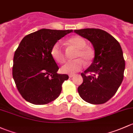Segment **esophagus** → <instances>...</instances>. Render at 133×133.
I'll list each match as a JSON object with an SVG mask.
<instances>
[{"label": "esophagus", "instance_id": "34e87169", "mask_svg": "<svg viewBox=\"0 0 133 133\" xmlns=\"http://www.w3.org/2000/svg\"><path fill=\"white\" fill-rule=\"evenodd\" d=\"M74 76H75V74H70L69 75V77H70V78L73 77H74Z\"/></svg>", "mask_w": 133, "mask_h": 133}]
</instances>
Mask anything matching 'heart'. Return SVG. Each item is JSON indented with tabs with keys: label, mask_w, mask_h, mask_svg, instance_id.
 <instances>
[{
	"label": "heart",
	"mask_w": 133,
	"mask_h": 133,
	"mask_svg": "<svg viewBox=\"0 0 133 133\" xmlns=\"http://www.w3.org/2000/svg\"><path fill=\"white\" fill-rule=\"evenodd\" d=\"M67 42L77 49L76 56L77 59L68 61L61 67V72L67 74H74L80 71L84 66V61L90 63L94 58V52L88 46L84 38L79 36H74L67 39ZM51 55L57 63H62L65 61V55L61 44L56 43L51 49Z\"/></svg>",
	"instance_id": "1"
}]
</instances>
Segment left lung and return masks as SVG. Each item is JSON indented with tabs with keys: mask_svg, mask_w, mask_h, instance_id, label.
Returning <instances> with one entry per match:
<instances>
[{
	"mask_svg": "<svg viewBox=\"0 0 133 133\" xmlns=\"http://www.w3.org/2000/svg\"><path fill=\"white\" fill-rule=\"evenodd\" d=\"M88 39L95 50L91 65L81 73L83 82L77 90L80 97L92 104H101L115 94L124 78L125 61L118 42L99 29L74 30Z\"/></svg>",
	"mask_w": 133,
	"mask_h": 133,
	"instance_id": "8db88e82",
	"label": "left lung"
}]
</instances>
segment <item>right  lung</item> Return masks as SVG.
<instances>
[{"instance_id": "1", "label": "right lung", "mask_w": 133, "mask_h": 133, "mask_svg": "<svg viewBox=\"0 0 133 133\" xmlns=\"http://www.w3.org/2000/svg\"><path fill=\"white\" fill-rule=\"evenodd\" d=\"M72 31L42 29L21 41L13 58V77L27 102L46 104L59 96L68 76L57 73L59 67L50 51L59 39Z\"/></svg>"}]
</instances>
